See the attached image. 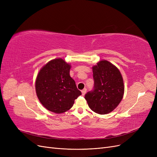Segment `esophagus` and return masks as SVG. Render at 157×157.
I'll return each mask as SVG.
<instances>
[{
    "instance_id": "obj_1",
    "label": "esophagus",
    "mask_w": 157,
    "mask_h": 157,
    "mask_svg": "<svg viewBox=\"0 0 157 157\" xmlns=\"http://www.w3.org/2000/svg\"><path fill=\"white\" fill-rule=\"evenodd\" d=\"M81 92H82V96H84L85 94H86V88H84Z\"/></svg>"
}]
</instances>
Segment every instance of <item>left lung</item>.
<instances>
[{
  "mask_svg": "<svg viewBox=\"0 0 157 157\" xmlns=\"http://www.w3.org/2000/svg\"><path fill=\"white\" fill-rule=\"evenodd\" d=\"M94 87L85 95L89 107L94 112L105 115L120 103L124 86L118 69L107 60H101L92 67Z\"/></svg>",
  "mask_w": 157,
  "mask_h": 157,
  "instance_id": "obj_1",
  "label": "left lung"
}]
</instances>
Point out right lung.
<instances>
[{
    "label": "right lung",
    "mask_w": 157,
    "mask_h": 157,
    "mask_svg": "<svg viewBox=\"0 0 157 157\" xmlns=\"http://www.w3.org/2000/svg\"><path fill=\"white\" fill-rule=\"evenodd\" d=\"M70 69L71 65L63 59H54L43 66L37 75V97L50 111L59 114L69 110L75 99L81 95L70 77Z\"/></svg>",
    "instance_id": "right-lung-1"
}]
</instances>
